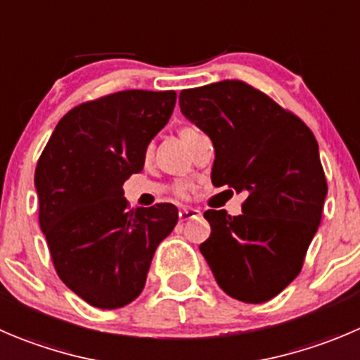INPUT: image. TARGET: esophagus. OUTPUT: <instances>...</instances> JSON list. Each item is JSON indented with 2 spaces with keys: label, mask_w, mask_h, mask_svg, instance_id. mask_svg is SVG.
Here are the masks:
<instances>
[{
  "label": "esophagus",
  "mask_w": 360,
  "mask_h": 360,
  "mask_svg": "<svg viewBox=\"0 0 360 360\" xmlns=\"http://www.w3.org/2000/svg\"><path fill=\"white\" fill-rule=\"evenodd\" d=\"M178 217H180V221L198 219L200 217V210H196V208H182V210H180V214H178Z\"/></svg>",
  "instance_id": "obj_1"
}]
</instances>
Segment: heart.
I'll use <instances>...</instances> for the list:
<instances>
[{
    "instance_id": "obj_1",
    "label": "heart",
    "mask_w": 360,
    "mask_h": 360,
    "mask_svg": "<svg viewBox=\"0 0 360 360\" xmlns=\"http://www.w3.org/2000/svg\"><path fill=\"white\" fill-rule=\"evenodd\" d=\"M187 131H191V127H186V129H182V131H180V134H184V132H187ZM180 194H184V191H180Z\"/></svg>"
}]
</instances>
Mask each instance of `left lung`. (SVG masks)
I'll return each mask as SVG.
<instances>
[{"label":"left lung","instance_id":"1","mask_svg":"<svg viewBox=\"0 0 360 360\" xmlns=\"http://www.w3.org/2000/svg\"><path fill=\"white\" fill-rule=\"evenodd\" d=\"M178 98L214 143L212 184L245 194L238 217L205 212L212 233L201 255L222 292L266 302L299 276L320 226L327 178L316 138L299 116L240 79L182 90Z\"/></svg>","mask_w":360,"mask_h":360}]
</instances>
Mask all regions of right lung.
Returning <instances> with one entry per match:
<instances>
[{
    "instance_id": "right-lung-1",
    "label": "right lung",
    "mask_w": 360,
    "mask_h": 360,
    "mask_svg": "<svg viewBox=\"0 0 360 360\" xmlns=\"http://www.w3.org/2000/svg\"><path fill=\"white\" fill-rule=\"evenodd\" d=\"M176 94L123 90L72 108L35 169L39 222L58 276L98 309L143 292L157 245L173 231L171 203L129 210L123 184L145 166L146 146L173 112Z\"/></svg>"
}]
</instances>
